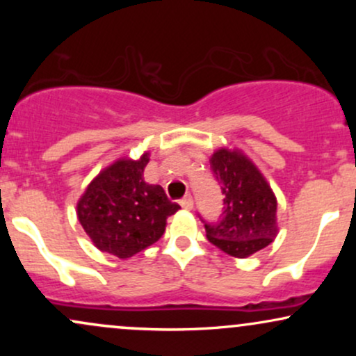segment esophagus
<instances>
[{"instance_id": "obj_1", "label": "esophagus", "mask_w": 356, "mask_h": 356, "mask_svg": "<svg viewBox=\"0 0 356 356\" xmlns=\"http://www.w3.org/2000/svg\"><path fill=\"white\" fill-rule=\"evenodd\" d=\"M181 206L184 207V209H187V211H191L192 207H194V199H192V195H191V194H187L186 197H182Z\"/></svg>"}]
</instances>
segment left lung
<instances>
[{
  "label": "left lung",
  "mask_w": 356,
  "mask_h": 356,
  "mask_svg": "<svg viewBox=\"0 0 356 356\" xmlns=\"http://www.w3.org/2000/svg\"><path fill=\"white\" fill-rule=\"evenodd\" d=\"M209 162L224 194L218 222L202 219L209 243L234 257L269 246L277 234V202L266 179L238 149L216 150Z\"/></svg>",
  "instance_id": "obj_1"
}]
</instances>
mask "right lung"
<instances>
[{
  "mask_svg": "<svg viewBox=\"0 0 356 356\" xmlns=\"http://www.w3.org/2000/svg\"><path fill=\"white\" fill-rule=\"evenodd\" d=\"M149 152L138 161L122 157L88 184L76 216L102 252L120 259L137 254L162 238L167 218L181 209L161 186L144 181Z\"/></svg>",
  "mask_w": 356,
  "mask_h": 356,
  "instance_id": "1",
  "label": "right lung"
}]
</instances>
